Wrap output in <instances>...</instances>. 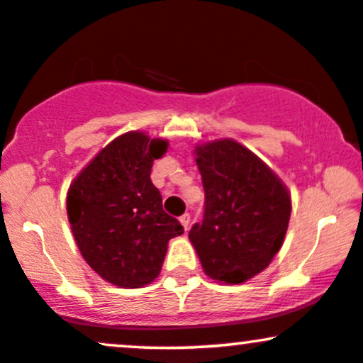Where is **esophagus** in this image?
Listing matches in <instances>:
<instances>
[{
  "label": "esophagus",
  "mask_w": 363,
  "mask_h": 363,
  "mask_svg": "<svg viewBox=\"0 0 363 363\" xmlns=\"http://www.w3.org/2000/svg\"><path fill=\"white\" fill-rule=\"evenodd\" d=\"M180 223L183 225V228H185V232L190 228V214L189 213H185L183 216H180Z\"/></svg>",
  "instance_id": "1"
}]
</instances>
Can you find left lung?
Wrapping results in <instances>:
<instances>
[{
  "label": "left lung",
  "mask_w": 363,
  "mask_h": 363,
  "mask_svg": "<svg viewBox=\"0 0 363 363\" xmlns=\"http://www.w3.org/2000/svg\"><path fill=\"white\" fill-rule=\"evenodd\" d=\"M194 155L206 208L189 239L209 279L242 284L261 274L282 247L291 194L267 162L232 138L197 143Z\"/></svg>",
  "instance_id": "1"
}]
</instances>
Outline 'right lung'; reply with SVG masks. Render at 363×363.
Listing matches in <instances>:
<instances>
[{
  "label": "right lung",
  "instance_id": "right-lung-1",
  "mask_svg": "<svg viewBox=\"0 0 363 363\" xmlns=\"http://www.w3.org/2000/svg\"><path fill=\"white\" fill-rule=\"evenodd\" d=\"M167 145L145 131L119 135L69 186L67 218L81 255L121 289L154 282L167 242L183 233L180 221L164 213L161 192L150 180L152 164Z\"/></svg>",
  "mask_w": 363,
  "mask_h": 363
}]
</instances>
